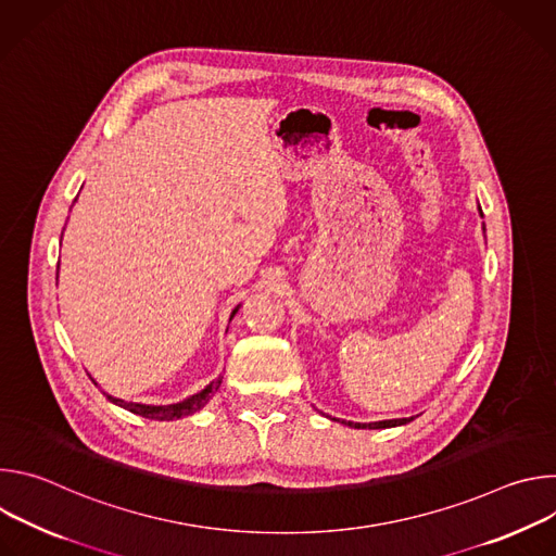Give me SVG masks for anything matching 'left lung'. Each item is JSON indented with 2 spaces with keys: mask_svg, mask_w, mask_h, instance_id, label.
Instances as JSON below:
<instances>
[{
  "mask_svg": "<svg viewBox=\"0 0 556 556\" xmlns=\"http://www.w3.org/2000/svg\"><path fill=\"white\" fill-rule=\"evenodd\" d=\"M414 418H401V420H382V422H369V425H356V422H348L354 429H387V427H399V425H407Z\"/></svg>",
  "mask_w": 556,
  "mask_h": 556,
  "instance_id": "1",
  "label": "left lung"
}]
</instances>
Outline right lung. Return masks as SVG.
<instances>
[{
	"label": "right lung",
	"instance_id": "1",
	"mask_svg": "<svg viewBox=\"0 0 556 556\" xmlns=\"http://www.w3.org/2000/svg\"><path fill=\"white\" fill-rule=\"evenodd\" d=\"M235 312H237V309H232V314H235ZM232 314H230V316H232ZM219 384H222V376H219L217 380H213L208 387H204L200 393L191 395V399H187V401H182V403H178V405H167V407H151V405L125 403V401L112 399V395H108V399H110L114 405H118V407H123V409H127V412H131V414H138V416H142V418H149V420H178V418H185V416H191V414L200 412V409L208 403L211 395L219 389Z\"/></svg>",
	"mask_w": 556,
	"mask_h": 556
}]
</instances>
